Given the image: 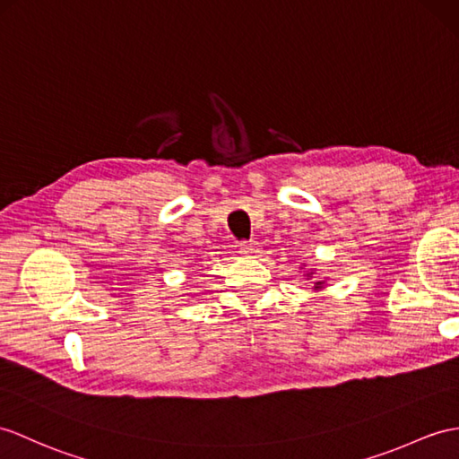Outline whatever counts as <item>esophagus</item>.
Returning a JSON list of instances; mask_svg holds the SVG:
<instances>
[{"instance_id":"1","label":"esophagus","mask_w":459,"mask_h":459,"mask_svg":"<svg viewBox=\"0 0 459 459\" xmlns=\"http://www.w3.org/2000/svg\"><path fill=\"white\" fill-rule=\"evenodd\" d=\"M239 253L243 256H251L255 253H259V245H256L255 241H243V243H239Z\"/></svg>"}]
</instances>
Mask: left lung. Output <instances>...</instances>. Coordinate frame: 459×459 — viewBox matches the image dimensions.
Returning a JSON list of instances; mask_svg holds the SVG:
<instances>
[{"mask_svg":"<svg viewBox=\"0 0 459 459\" xmlns=\"http://www.w3.org/2000/svg\"><path fill=\"white\" fill-rule=\"evenodd\" d=\"M304 266H306V263L299 266V271L304 273L306 281H311V278H314V274H316V268H311V266H309V268H304ZM325 284H327L325 281H316V282H314V290H316V292H319V290L325 288Z\"/></svg>","mask_w":459,"mask_h":459,"instance_id":"1","label":"left lung"}]
</instances>
